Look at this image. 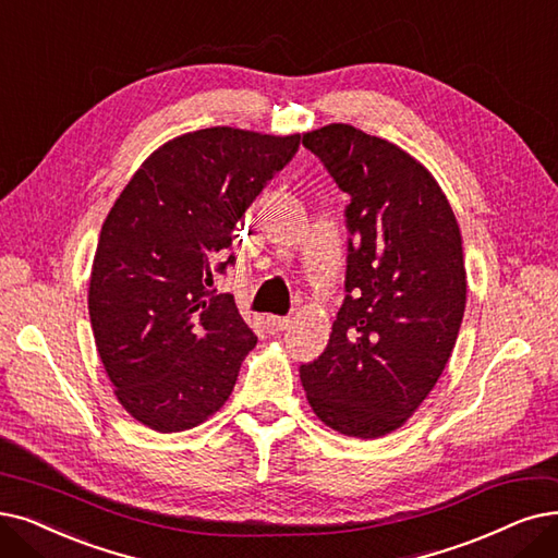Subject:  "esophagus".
Listing matches in <instances>:
<instances>
[{
  "instance_id": "34e87169",
  "label": "esophagus",
  "mask_w": 558,
  "mask_h": 558,
  "mask_svg": "<svg viewBox=\"0 0 558 558\" xmlns=\"http://www.w3.org/2000/svg\"><path fill=\"white\" fill-rule=\"evenodd\" d=\"M288 325H291V320H288V318H281V316H270V318L265 320V327H267V331H270V333L286 331V329H288Z\"/></svg>"
}]
</instances>
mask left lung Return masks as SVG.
Segmentation results:
<instances>
[{"instance_id": "8db88e82", "label": "left lung", "mask_w": 558, "mask_h": 558, "mask_svg": "<svg viewBox=\"0 0 558 558\" xmlns=\"http://www.w3.org/2000/svg\"><path fill=\"white\" fill-rule=\"evenodd\" d=\"M345 208V300L318 360L300 366L308 405L348 437H383L416 412L453 352L466 302L462 238L433 173L348 123L311 130Z\"/></svg>"}]
</instances>
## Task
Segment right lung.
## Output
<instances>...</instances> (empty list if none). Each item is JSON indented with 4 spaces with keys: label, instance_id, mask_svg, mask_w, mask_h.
I'll use <instances>...</instances> for the list:
<instances>
[{
    "label": "right lung",
    "instance_id": "right-lung-1",
    "mask_svg": "<svg viewBox=\"0 0 558 558\" xmlns=\"http://www.w3.org/2000/svg\"><path fill=\"white\" fill-rule=\"evenodd\" d=\"M302 137L217 125L148 155L111 206L88 281V316L119 403L181 433L227 403L256 333L215 272L233 229Z\"/></svg>",
    "mask_w": 558,
    "mask_h": 558
}]
</instances>
